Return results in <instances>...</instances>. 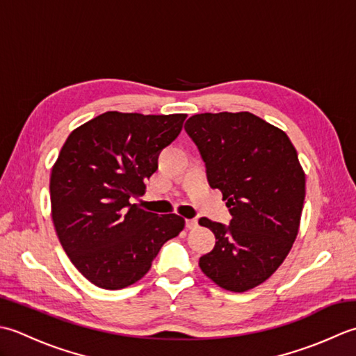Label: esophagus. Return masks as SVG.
<instances>
[{
	"mask_svg": "<svg viewBox=\"0 0 356 356\" xmlns=\"http://www.w3.org/2000/svg\"><path fill=\"white\" fill-rule=\"evenodd\" d=\"M197 226H198V220H195V218L186 220V227H187V229H195Z\"/></svg>",
	"mask_w": 356,
	"mask_h": 356,
	"instance_id": "obj_1",
	"label": "esophagus"
}]
</instances>
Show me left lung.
Masks as SVG:
<instances>
[{"mask_svg":"<svg viewBox=\"0 0 356 356\" xmlns=\"http://www.w3.org/2000/svg\"><path fill=\"white\" fill-rule=\"evenodd\" d=\"M184 129L232 215L229 226L200 218L216 239L200 267L220 287L245 292L278 269L298 235L306 197L298 154L281 129L250 112L198 113Z\"/></svg>","mask_w":356,"mask_h":356,"instance_id":"obj_1","label":"left lung"}]
</instances>
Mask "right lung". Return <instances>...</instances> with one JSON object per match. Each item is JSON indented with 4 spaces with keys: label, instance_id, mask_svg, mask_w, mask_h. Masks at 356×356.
I'll return each mask as SVG.
<instances>
[{
    "label": "right lung",
    "instance_id": "1",
    "mask_svg": "<svg viewBox=\"0 0 356 356\" xmlns=\"http://www.w3.org/2000/svg\"><path fill=\"white\" fill-rule=\"evenodd\" d=\"M186 117L106 112L64 143L50 175L52 220L64 252L92 284H134L184 229L177 213L146 212L130 200L146 191L159 152L179 135Z\"/></svg>",
    "mask_w": 356,
    "mask_h": 356
}]
</instances>
